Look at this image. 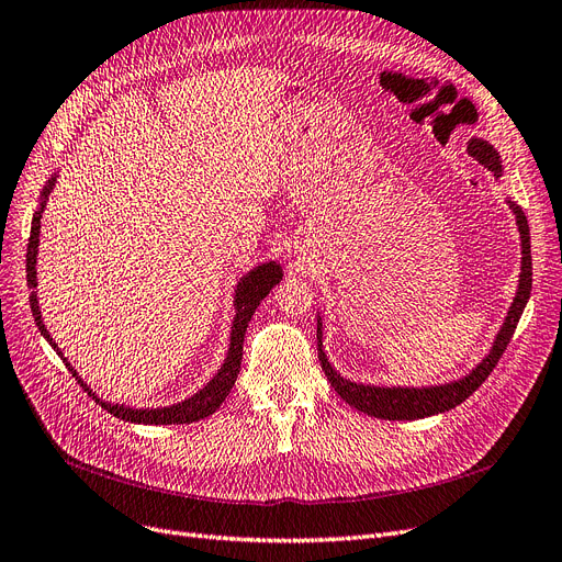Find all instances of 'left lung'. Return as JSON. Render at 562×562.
<instances>
[{
	"mask_svg": "<svg viewBox=\"0 0 562 562\" xmlns=\"http://www.w3.org/2000/svg\"><path fill=\"white\" fill-rule=\"evenodd\" d=\"M468 154L473 156L475 161H480L486 170H491L496 177H503V159L496 151V147L488 145L482 138H470L468 140ZM509 210L516 216V228H519L521 237V274H519V285H516V295L509 304L507 316L493 339V346L488 355L482 359V362L465 373L459 380H452V383L445 385H431V387H380V385H364V383H352V380L344 378L339 371H336L329 359L323 350V321L318 316V357H321V367L331 383L334 392L339 394L348 406L357 408L359 413H367L378 419H422V417H431L445 411L457 408L459 403H463L470 394H473L488 373L496 369L501 355L505 352L512 334L519 325L521 313L528 304L530 297V288H532V258H530V231H528V218L524 210L514 203L512 198H507Z\"/></svg>",
	"mask_w": 562,
	"mask_h": 562,
	"instance_id": "8db88e82",
	"label": "left lung"
}]
</instances>
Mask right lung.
I'll list each match as a JSON object with an SVG mask.
<instances>
[{"label":"right lung","mask_w":562,"mask_h":562,"mask_svg":"<svg viewBox=\"0 0 562 562\" xmlns=\"http://www.w3.org/2000/svg\"><path fill=\"white\" fill-rule=\"evenodd\" d=\"M57 172L48 179L46 187H43L41 191V198H38V207L32 216V233H30V244H27V285L32 288L30 293V306H32V313H34V321H36V327L41 331L43 339H46L55 352L61 357V362L69 367V371L74 373V378L80 383V387L92 396L101 408H105L110 415H115L124 422H133V424H191V422H198V419H205L210 417L212 413H216V408L221 406L223 401H226V396L231 394L235 380H237V373H239V367H241V346H244V334H246V327H249V321L256 313L258 304L269 295V290H272L281 279H283V272H281V265L269 260V262H260L258 267H254L251 272H246L239 281H237V288H235V318H233V327H231V344H228V352H226V359H223L221 369L214 373V378L210 380V383L198 390L193 396L184 398L182 403H172V406H164V408H133V406H124V403H108L103 398L97 396V392H92V387H89L85 380L78 375V371L71 367L69 359L64 357L61 348L53 341L50 331L46 329V325H43V318H41V306H38V297H36V258H38V235H41V216H43V210H46V203H48V195L53 193L55 184H57Z\"/></svg>","instance_id":"add662e5"}]
</instances>
